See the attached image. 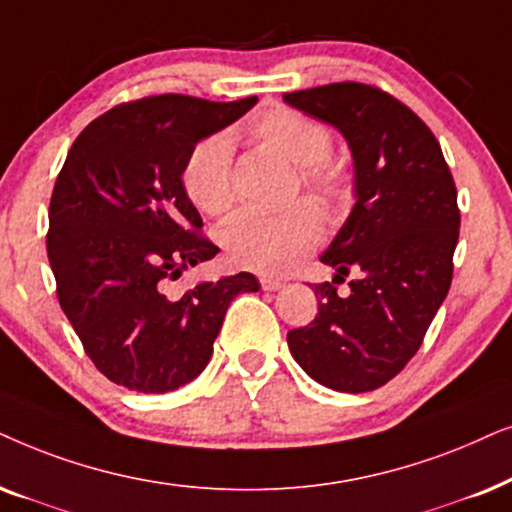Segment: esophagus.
<instances>
[{"label":"esophagus","mask_w":512,"mask_h":512,"mask_svg":"<svg viewBox=\"0 0 512 512\" xmlns=\"http://www.w3.org/2000/svg\"><path fill=\"white\" fill-rule=\"evenodd\" d=\"M260 285H262V290H267V292H274V290H278L281 288V281H278V278H271V276H262L260 278Z\"/></svg>","instance_id":"obj_1"}]
</instances>
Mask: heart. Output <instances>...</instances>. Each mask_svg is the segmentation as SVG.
<instances>
[{
  "instance_id": "obj_1",
  "label": "heart",
  "mask_w": 512,
  "mask_h": 512,
  "mask_svg": "<svg viewBox=\"0 0 512 512\" xmlns=\"http://www.w3.org/2000/svg\"><path fill=\"white\" fill-rule=\"evenodd\" d=\"M248 135L264 152L297 166L299 187L327 220H339L346 213L353 201V170L330 154L332 133L323 121L295 107L276 105L250 121ZM182 189L206 215L222 217L234 208V152L227 135L215 133L196 142L182 166ZM318 241V213L306 203L276 215L241 213L220 231V245L234 267L267 276L295 267Z\"/></svg>"
}]
</instances>
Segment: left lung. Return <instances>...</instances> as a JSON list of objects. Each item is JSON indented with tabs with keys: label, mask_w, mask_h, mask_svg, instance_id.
I'll return each mask as SVG.
<instances>
[{
	"label": "left lung",
	"mask_w": 512,
	"mask_h": 512,
	"mask_svg": "<svg viewBox=\"0 0 512 512\" xmlns=\"http://www.w3.org/2000/svg\"><path fill=\"white\" fill-rule=\"evenodd\" d=\"M283 100L342 131L358 196L320 257L337 274L313 285L318 313L288 332L290 353L332 391H374L414 358L452 285L454 177L431 128L379 86L339 81ZM349 273L350 295L337 296Z\"/></svg>",
	"instance_id": "1"
}]
</instances>
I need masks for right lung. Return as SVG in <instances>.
<instances>
[{
    "label": "right lung",
    "mask_w": 512,
    "mask_h": 512,
    "mask_svg": "<svg viewBox=\"0 0 512 512\" xmlns=\"http://www.w3.org/2000/svg\"><path fill=\"white\" fill-rule=\"evenodd\" d=\"M255 102L180 93L121 102L67 152L46 234L56 295L86 356L128 391L168 393L199 377L231 299L260 290L248 271L170 290L220 252L182 189L187 154Z\"/></svg>",
    "instance_id": "obj_1"
}]
</instances>
